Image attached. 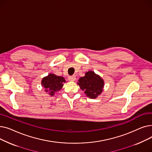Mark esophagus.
<instances>
[{"mask_svg": "<svg viewBox=\"0 0 152 152\" xmlns=\"http://www.w3.org/2000/svg\"><path fill=\"white\" fill-rule=\"evenodd\" d=\"M68 80L70 81H74L76 80V77L75 76H70L68 77Z\"/></svg>", "mask_w": 152, "mask_h": 152, "instance_id": "34e87169", "label": "esophagus"}]
</instances>
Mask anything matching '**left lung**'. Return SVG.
Wrapping results in <instances>:
<instances>
[{
    "label": "left lung",
    "instance_id": "8db88e82",
    "mask_svg": "<svg viewBox=\"0 0 152 152\" xmlns=\"http://www.w3.org/2000/svg\"><path fill=\"white\" fill-rule=\"evenodd\" d=\"M104 81L93 71H89L85 76L79 78L77 85L84 91L86 96L91 99H96L102 93L104 87Z\"/></svg>",
    "mask_w": 152,
    "mask_h": 152
}]
</instances>
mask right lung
I'll return each mask as SVG.
<instances>
[{"instance_id": "1", "label": "right lung", "mask_w": 152, "mask_h": 152, "mask_svg": "<svg viewBox=\"0 0 152 152\" xmlns=\"http://www.w3.org/2000/svg\"><path fill=\"white\" fill-rule=\"evenodd\" d=\"M65 83L66 81L63 77L50 73L42 78L41 85L45 91L52 97L56 92L61 89Z\"/></svg>"}]
</instances>
